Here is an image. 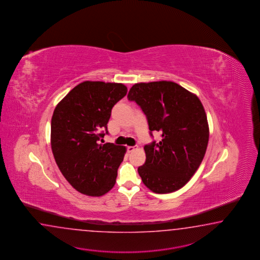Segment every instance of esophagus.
Returning <instances> with one entry per match:
<instances>
[{
  "label": "esophagus",
  "mask_w": 260,
  "mask_h": 260,
  "mask_svg": "<svg viewBox=\"0 0 260 260\" xmlns=\"http://www.w3.org/2000/svg\"><path fill=\"white\" fill-rule=\"evenodd\" d=\"M127 152L128 153H131V152H133V151L135 150L136 149V147L135 146H127Z\"/></svg>",
  "instance_id": "1"
}]
</instances>
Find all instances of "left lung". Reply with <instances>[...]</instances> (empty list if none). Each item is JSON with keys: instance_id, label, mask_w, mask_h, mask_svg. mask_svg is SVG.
Segmentation results:
<instances>
[{"instance_id": "1", "label": "left lung", "mask_w": 260, "mask_h": 260, "mask_svg": "<svg viewBox=\"0 0 260 260\" xmlns=\"http://www.w3.org/2000/svg\"><path fill=\"white\" fill-rule=\"evenodd\" d=\"M146 116L150 135L159 143L144 145L146 159L139 175L151 191L178 190L200 167L207 149L209 126L205 110L195 94L171 81L138 83L127 94Z\"/></svg>"}]
</instances>
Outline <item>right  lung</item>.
<instances>
[{"instance_id":"obj_1","label":"right lung","mask_w":260,"mask_h":260,"mask_svg":"<svg viewBox=\"0 0 260 260\" xmlns=\"http://www.w3.org/2000/svg\"><path fill=\"white\" fill-rule=\"evenodd\" d=\"M127 91L123 84L85 81L54 110L53 156L65 179L82 194L103 196L116 184L126 147L99 141L108 134L112 108Z\"/></svg>"}]
</instances>
